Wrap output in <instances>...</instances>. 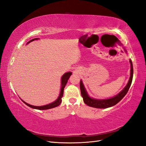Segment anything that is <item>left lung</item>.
I'll list each match as a JSON object with an SVG mask.
<instances>
[{"mask_svg":"<svg viewBox=\"0 0 146 146\" xmlns=\"http://www.w3.org/2000/svg\"><path fill=\"white\" fill-rule=\"evenodd\" d=\"M125 52L127 53V50L125 49ZM130 63V76L129 80L128 82L127 85L125 87L119 92L118 94L113 97L111 98L107 99H97L92 98L88 95V92L85 89V86H84L82 80H81L80 82V88L81 91V94L82 98L83 99V101L85 104L90 106L91 107H94L96 108H107L113 107V106L116 105L119 102H120L123 97H124L126 94L127 93L128 91H129V88L131 86V84L132 82V79H133V64H132V61L130 59L129 60Z\"/></svg>","mask_w":146,"mask_h":146,"instance_id":"left-lung-1","label":"left lung"}]
</instances>
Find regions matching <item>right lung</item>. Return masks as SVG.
Segmentation results:
<instances>
[{
  "label": "right lung",
  "instance_id": "right-lung-1",
  "mask_svg": "<svg viewBox=\"0 0 146 146\" xmlns=\"http://www.w3.org/2000/svg\"><path fill=\"white\" fill-rule=\"evenodd\" d=\"M39 39V38H34L32 40H30V41H29L27 42V44L29 43H30V42H32L33 41L35 40H38ZM72 75V72H66L63 75V76L61 77V90H60V95L58 96V98H57V99L56 100H55L54 102H53L52 103H50L49 104H47L46 105H43V106H34V105H30L27 103H26L25 102H24V100H23L21 99V100L25 104L27 105V106H29V107L32 108H34V109H37V110H48V109H50V108H55L58 107L60 104L61 101V98H62V97L63 96V92H64V88L65 87V86L66 85V83L68 82V79L69 78L70 76Z\"/></svg>",
  "mask_w": 146,
  "mask_h": 146
}]
</instances>
